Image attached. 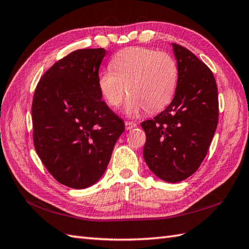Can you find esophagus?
<instances>
[{
  "label": "esophagus",
  "instance_id": "obj_1",
  "mask_svg": "<svg viewBox=\"0 0 249 249\" xmlns=\"http://www.w3.org/2000/svg\"><path fill=\"white\" fill-rule=\"evenodd\" d=\"M135 127H137V124L134 123V122H128V121L125 122V128L127 130H130Z\"/></svg>",
  "mask_w": 249,
  "mask_h": 249
}]
</instances>
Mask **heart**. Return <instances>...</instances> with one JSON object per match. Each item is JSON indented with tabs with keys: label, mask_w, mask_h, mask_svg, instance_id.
Here are the masks:
<instances>
[{
	"label": "heart",
	"mask_w": 249,
	"mask_h": 249,
	"mask_svg": "<svg viewBox=\"0 0 249 249\" xmlns=\"http://www.w3.org/2000/svg\"><path fill=\"white\" fill-rule=\"evenodd\" d=\"M110 68L99 73L100 92L110 107L118 108L128 89L131 97L125 112L129 116L138 115L143 110L158 112L169 105L176 93L178 70L168 53L131 47L118 52Z\"/></svg>",
	"instance_id": "obj_1"
}]
</instances>
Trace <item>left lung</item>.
Listing matches in <instances>:
<instances>
[{
  "label": "left lung",
  "instance_id": "left-lung-1",
  "mask_svg": "<svg viewBox=\"0 0 249 249\" xmlns=\"http://www.w3.org/2000/svg\"><path fill=\"white\" fill-rule=\"evenodd\" d=\"M171 45L178 70L174 97L141 126L147 167L162 181L177 183L197 171L208 153L218 123V95L210 68L188 49Z\"/></svg>",
  "mask_w": 249,
  "mask_h": 249
}]
</instances>
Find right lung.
Segmentation results:
<instances>
[{
    "instance_id": "add662e5",
    "label": "right lung",
    "mask_w": 249,
    "mask_h": 249,
    "mask_svg": "<svg viewBox=\"0 0 249 249\" xmlns=\"http://www.w3.org/2000/svg\"><path fill=\"white\" fill-rule=\"evenodd\" d=\"M106 50L80 49L51 66L37 84L34 146L47 170L71 188L92 186L103 177L124 122L105 102L98 71Z\"/></svg>"
}]
</instances>
